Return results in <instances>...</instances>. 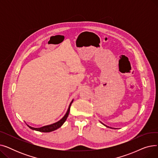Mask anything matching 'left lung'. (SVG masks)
<instances>
[{
  "label": "left lung",
  "instance_id": "left-lung-1",
  "mask_svg": "<svg viewBox=\"0 0 158 158\" xmlns=\"http://www.w3.org/2000/svg\"><path fill=\"white\" fill-rule=\"evenodd\" d=\"M101 123H102V122H101ZM106 126V127H109L108 126ZM110 128H111V127H110Z\"/></svg>",
  "mask_w": 158,
  "mask_h": 158
}]
</instances>
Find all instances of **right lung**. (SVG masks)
<instances>
[{
  "label": "right lung",
  "mask_w": 158,
  "mask_h": 158,
  "mask_svg": "<svg viewBox=\"0 0 158 158\" xmlns=\"http://www.w3.org/2000/svg\"><path fill=\"white\" fill-rule=\"evenodd\" d=\"M73 102V100L72 101L70 102V106L69 107V109L67 110V112H66V113L65 114V115L64 116V117L60 120L58 121L53 124H51V125H48V126H44V127H40V128H35V127H32L31 126H29L28 127L32 129V130H35V131H40V132H51V131H55L57 129L60 128L63 124L64 123V122L66 121V118H67L69 114V112H70V106H71V104Z\"/></svg>",
  "instance_id": "add662e5"
}]
</instances>
